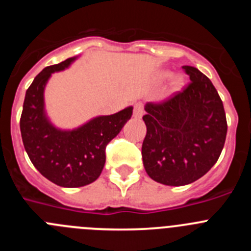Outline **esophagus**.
<instances>
[{"label":"esophagus","instance_id":"34e87169","mask_svg":"<svg viewBox=\"0 0 251 251\" xmlns=\"http://www.w3.org/2000/svg\"><path fill=\"white\" fill-rule=\"evenodd\" d=\"M143 104L142 103H136L134 104V109H133V115H134V118H142V115H143Z\"/></svg>","mask_w":251,"mask_h":251}]
</instances>
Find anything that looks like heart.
<instances>
[{
	"mask_svg": "<svg viewBox=\"0 0 251 251\" xmlns=\"http://www.w3.org/2000/svg\"><path fill=\"white\" fill-rule=\"evenodd\" d=\"M168 76V73L167 72H161L158 74V79H165V77ZM183 85V77L181 75H175V76L171 77L170 80V89L172 92H177L182 88Z\"/></svg>",
	"mask_w": 251,
	"mask_h": 251,
	"instance_id": "1",
	"label": "heart"
}]
</instances>
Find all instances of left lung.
<instances>
[{"instance_id":"1","label":"left lung","mask_w":251,"mask_h":251,"mask_svg":"<svg viewBox=\"0 0 251 251\" xmlns=\"http://www.w3.org/2000/svg\"><path fill=\"white\" fill-rule=\"evenodd\" d=\"M190 83L161 103H147L142 145L148 176L167 186L195 182L211 170L225 145L227 123L211 80L194 66H182Z\"/></svg>"}]
</instances>
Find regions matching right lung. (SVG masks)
Masks as SVG:
<instances>
[{
	"instance_id": "add662e5",
	"label": "right lung",
	"mask_w": 251,
	"mask_h": 251,
	"mask_svg": "<svg viewBox=\"0 0 251 251\" xmlns=\"http://www.w3.org/2000/svg\"><path fill=\"white\" fill-rule=\"evenodd\" d=\"M76 57L48 66L26 90L20 119L24 147L40 174L61 187H81L100 176L106 145L130 119L133 106L112 115H99L72 130L59 129L49 121L44 92L51 74L68 68Z\"/></svg>"
}]
</instances>
